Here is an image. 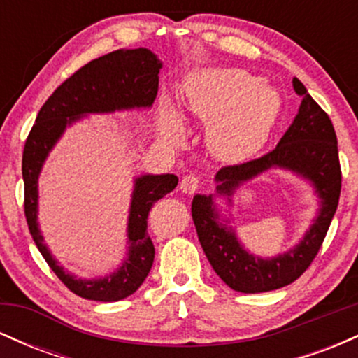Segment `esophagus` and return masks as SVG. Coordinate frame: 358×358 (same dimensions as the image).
Segmentation results:
<instances>
[{"instance_id": "obj_1", "label": "esophagus", "mask_w": 358, "mask_h": 358, "mask_svg": "<svg viewBox=\"0 0 358 358\" xmlns=\"http://www.w3.org/2000/svg\"><path fill=\"white\" fill-rule=\"evenodd\" d=\"M180 188H182V192L187 193V195H192V193H195L200 188V180L196 178L195 175L183 176L182 182H180Z\"/></svg>"}]
</instances>
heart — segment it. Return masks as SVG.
Instances as JSON below:
<instances>
[{
  "instance_id": "heart-1",
  "label": "heart",
  "mask_w": 358,
  "mask_h": 358,
  "mask_svg": "<svg viewBox=\"0 0 358 358\" xmlns=\"http://www.w3.org/2000/svg\"><path fill=\"white\" fill-rule=\"evenodd\" d=\"M185 110L208 126V148L227 162H242L268 141L279 114V96L271 85L239 69H212L193 73L183 89ZM162 129L175 138L182 119L165 106Z\"/></svg>"
}]
</instances>
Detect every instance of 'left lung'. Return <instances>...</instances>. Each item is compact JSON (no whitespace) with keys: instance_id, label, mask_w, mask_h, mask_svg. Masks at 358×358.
Here are the masks:
<instances>
[{"instance_id":"left-lung-1","label":"left lung","mask_w":358,"mask_h":358,"mask_svg":"<svg viewBox=\"0 0 358 358\" xmlns=\"http://www.w3.org/2000/svg\"><path fill=\"white\" fill-rule=\"evenodd\" d=\"M293 89L301 97V106L278 146L261 158L220 168L215 182L217 193L227 196L271 168L289 170L311 182L320 210L299 244L276 257L254 256L242 248L236 232L219 220L213 195L193 196L192 217L205 256L222 281L239 293H266L296 281L318 254L338 207L342 170L334 124L296 77Z\"/></svg>"}]
</instances>
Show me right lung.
Instances as JSON below:
<instances>
[{
    "label": "right lung",
    "instance_id": "1",
    "mask_svg": "<svg viewBox=\"0 0 358 358\" xmlns=\"http://www.w3.org/2000/svg\"><path fill=\"white\" fill-rule=\"evenodd\" d=\"M162 62L148 48L116 50L80 67L53 90L40 109L23 150L22 173L24 183V217L36 248L57 278L72 293L94 301H119L143 285L155 261V245L148 236V215L155 202L178 185L175 175H141L134 180L127 219V257L121 268L99 279H77L65 273L53 259L40 234L38 176L48 153L64 134L65 127L87 114L151 108L158 94Z\"/></svg>",
    "mask_w": 358,
    "mask_h": 358
}]
</instances>
